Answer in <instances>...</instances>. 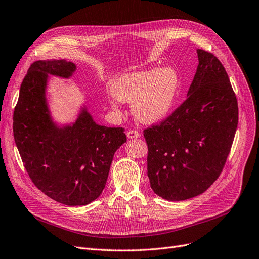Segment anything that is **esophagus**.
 <instances>
[{
	"instance_id": "esophagus-1",
	"label": "esophagus",
	"mask_w": 259,
	"mask_h": 259,
	"mask_svg": "<svg viewBox=\"0 0 259 259\" xmlns=\"http://www.w3.org/2000/svg\"><path fill=\"white\" fill-rule=\"evenodd\" d=\"M127 137L130 138V139H134V138H139L141 135H140V133L138 132V131H135V130H131V131H128L127 132Z\"/></svg>"
}]
</instances>
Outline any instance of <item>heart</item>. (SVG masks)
<instances>
[{
  "label": "heart",
  "instance_id": "obj_1",
  "mask_svg": "<svg viewBox=\"0 0 259 259\" xmlns=\"http://www.w3.org/2000/svg\"><path fill=\"white\" fill-rule=\"evenodd\" d=\"M178 88L179 77L173 67L128 72L114 81L110 104L118 112L117 99L133 103L135 117L145 123H154L169 113Z\"/></svg>",
  "mask_w": 259,
  "mask_h": 259
}]
</instances>
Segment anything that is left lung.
I'll use <instances>...</instances> for the list:
<instances>
[{"label":"left lung","instance_id":"8db88e82","mask_svg":"<svg viewBox=\"0 0 259 259\" xmlns=\"http://www.w3.org/2000/svg\"><path fill=\"white\" fill-rule=\"evenodd\" d=\"M188 98L143 131L147 176L160 197L180 201L206 191L223 171L238 124V103L219 59L197 49Z\"/></svg>","mask_w":259,"mask_h":259}]
</instances>
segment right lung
I'll return each mask as SVG.
<instances>
[{"label": "right lung", "instance_id": "obj_1", "mask_svg": "<svg viewBox=\"0 0 259 259\" xmlns=\"http://www.w3.org/2000/svg\"><path fill=\"white\" fill-rule=\"evenodd\" d=\"M65 60L33 62L21 84L14 112V137L34 186L66 205H85L102 193L115 152L126 142L123 127L97 124L84 109L71 126L58 128L48 115V75L68 78Z\"/></svg>", "mask_w": 259, "mask_h": 259}]
</instances>
